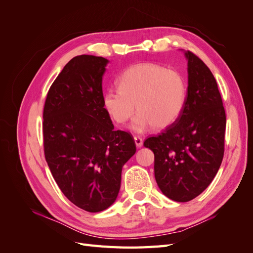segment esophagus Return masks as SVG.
I'll return each instance as SVG.
<instances>
[{
  "instance_id": "obj_1",
  "label": "esophagus",
  "mask_w": 253,
  "mask_h": 253,
  "mask_svg": "<svg viewBox=\"0 0 253 253\" xmlns=\"http://www.w3.org/2000/svg\"><path fill=\"white\" fill-rule=\"evenodd\" d=\"M134 140H135V143H136V147H138V148L142 147L143 140H142L141 137H139V136H135V137H134Z\"/></svg>"
}]
</instances>
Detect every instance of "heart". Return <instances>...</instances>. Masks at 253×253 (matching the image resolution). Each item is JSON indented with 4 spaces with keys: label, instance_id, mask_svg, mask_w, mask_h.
I'll list each match as a JSON object with an SVG mask.
<instances>
[{
    "label": "heart",
    "instance_id": "obj_1",
    "mask_svg": "<svg viewBox=\"0 0 253 253\" xmlns=\"http://www.w3.org/2000/svg\"><path fill=\"white\" fill-rule=\"evenodd\" d=\"M118 88L103 96L104 108L117 124L124 125L136 115L132 128L143 132L153 126L163 129L179 118L187 99L183 76L155 63H139L127 67L117 79Z\"/></svg>",
    "mask_w": 253,
    "mask_h": 253
}]
</instances>
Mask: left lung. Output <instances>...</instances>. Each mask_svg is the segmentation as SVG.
I'll list each match as a JSON object with an SVG mask.
<instances>
[{
    "label": "left lung",
    "mask_w": 253,
    "mask_h": 253,
    "mask_svg": "<svg viewBox=\"0 0 253 253\" xmlns=\"http://www.w3.org/2000/svg\"><path fill=\"white\" fill-rule=\"evenodd\" d=\"M188 90L179 118L143 145L154 153L155 179L170 200L186 203L208 187L225 151L226 113L209 67L186 51Z\"/></svg>",
    "instance_id": "obj_1"
}]
</instances>
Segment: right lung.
Returning <instances> with one entry per match:
<instances>
[{
	"mask_svg": "<svg viewBox=\"0 0 253 253\" xmlns=\"http://www.w3.org/2000/svg\"><path fill=\"white\" fill-rule=\"evenodd\" d=\"M109 60L73 58L53 81L43 111L44 154L62 193L87 212L116 201L122 167L136 152L133 136L115 131L104 109L102 77Z\"/></svg>",
	"mask_w": 253,
	"mask_h": 253,
	"instance_id": "right-lung-1",
	"label": "right lung"
}]
</instances>
